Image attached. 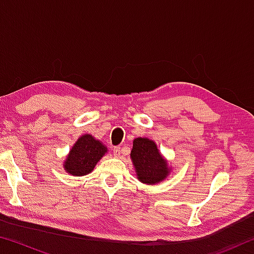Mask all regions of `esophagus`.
<instances>
[{"label": "esophagus", "mask_w": 254, "mask_h": 254, "mask_svg": "<svg viewBox=\"0 0 254 254\" xmlns=\"http://www.w3.org/2000/svg\"><path fill=\"white\" fill-rule=\"evenodd\" d=\"M121 148L120 147H117V148H114V150H113V153H114V156L117 157V158H119L120 156H121Z\"/></svg>", "instance_id": "1"}]
</instances>
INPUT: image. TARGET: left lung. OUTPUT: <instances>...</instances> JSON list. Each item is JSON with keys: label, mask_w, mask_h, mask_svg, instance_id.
I'll use <instances>...</instances> for the list:
<instances>
[{"label": "left lung", "mask_w": 254, "mask_h": 254, "mask_svg": "<svg viewBox=\"0 0 254 254\" xmlns=\"http://www.w3.org/2000/svg\"><path fill=\"white\" fill-rule=\"evenodd\" d=\"M131 160L137 179L143 184L160 183L170 173L168 162L159 152L157 144L148 137H136L133 140Z\"/></svg>", "instance_id": "1"}]
</instances>
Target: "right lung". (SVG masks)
Masks as SVG:
<instances>
[{
	"label": "right lung",
	"mask_w": 254,
	"mask_h": 254,
	"mask_svg": "<svg viewBox=\"0 0 254 254\" xmlns=\"http://www.w3.org/2000/svg\"><path fill=\"white\" fill-rule=\"evenodd\" d=\"M107 152V148L100 140H95L91 134L81 135L72 145L64 168L68 174L76 177L92 173L96 163Z\"/></svg>",
	"instance_id": "add662e5"
}]
</instances>
